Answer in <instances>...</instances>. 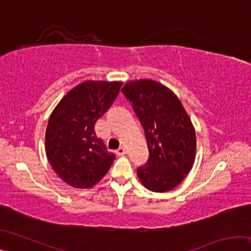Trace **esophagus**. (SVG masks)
Returning <instances> with one entry per match:
<instances>
[{"label": "esophagus", "mask_w": 251, "mask_h": 251, "mask_svg": "<svg viewBox=\"0 0 251 251\" xmlns=\"http://www.w3.org/2000/svg\"><path fill=\"white\" fill-rule=\"evenodd\" d=\"M126 152H127V148L125 146H122V147H120L117 150V154L118 155H125Z\"/></svg>", "instance_id": "34e87169"}]
</instances>
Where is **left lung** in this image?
<instances>
[{
    "instance_id": "8db88e82",
    "label": "left lung",
    "mask_w": 251,
    "mask_h": 251,
    "mask_svg": "<svg viewBox=\"0 0 251 251\" xmlns=\"http://www.w3.org/2000/svg\"><path fill=\"white\" fill-rule=\"evenodd\" d=\"M145 131L150 156L137 169L147 189L165 193L179 185L196 156V133L180 100L151 79L130 80L122 88Z\"/></svg>"
}]
</instances>
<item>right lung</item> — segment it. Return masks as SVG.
Returning a JSON list of instances; mask_svg holds the SVG:
<instances>
[{
	"mask_svg": "<svg viewBox=\"0 0 251 251\" xmlns=\"http://www.w3.org/2000/svg\"><path fill=\"white\" fill-rule=\"evenodd\" d=\"M122 85L86 80L67 93L50 114L45 134L46 156L66 184L90 188L112 166L116 156L97 137L95 124L113 105Z\"/></svg>",
	"mask_w": 251,
	"mask_h": 251,
	"instance_id": "1",
	"label": "right lung"
}]
</instances>
